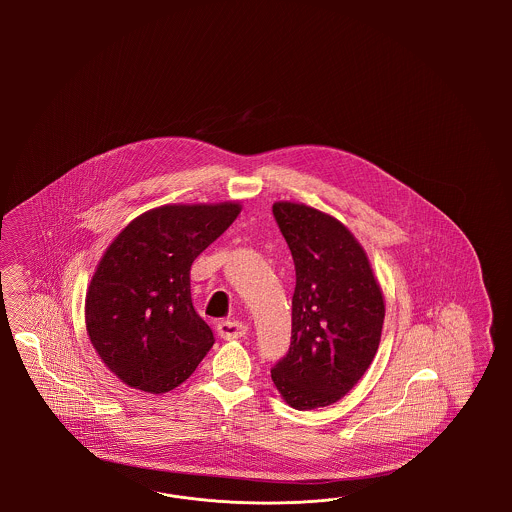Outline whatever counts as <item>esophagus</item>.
Returning <instances> with one entry per match:
<instances>
[{"instance_id":"obj_1","label":"esophagus","mask_w":512,"mask_h":512,"mask_svg":"<svg viewBox=\"0 0 512 512\" xmlns=\"http://www.w3.org/2000/svg\"><path fill=\"white\" fill-rule=\"evenodd\" d=\"M246 332H248V325L242 321H221L217 325V334L223 340H238V338L246 336Z\"/></svg>"}]
</instances>
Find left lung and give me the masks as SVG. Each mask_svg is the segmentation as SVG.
<instances>
[{"label": "left lung", "instance_id": "8db88e82", "mask_svg": "<svg viewBox=\"0 0 512 512\" xmlns=\"http://www.w3.org/2000/svg\"><path fill=\"white\" fill-rule=\"evenodd\" d=\"M272 212L296 270L291 345L272 381L298 411L326 407L370 368L385 300L366 251L336 217L287 201Z\"/></svg>", "mask_w": 512, "mask_h": 512}]
</instances>
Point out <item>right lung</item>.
<instances>
[{"mask_svg": "<svg viewBox=\"0 0 512 512\" xmlns=\"http://www.w3.org/2000/svg\"><path fill=\"white\" fill-rule=\"evenodd\" d=\"M240 210L238 202L159 206L107 248L86 293V330L122 383L163 394L206 357L214 334L193 308L189 272Z\"/></svg>", "mask_w": 512, "mask_h": 512, "instance_id": "obj_1", "label": "right lung"}]
</instances>
